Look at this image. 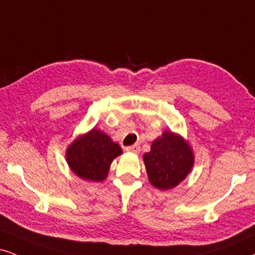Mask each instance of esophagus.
Wrapping results in <instances>:
<instances>
[{"mask_svg": "<svg viewBox=\"0 0 255 255\" xmlns=\"http://www.w3.org/2000/svg\"><path fill=\"white\" fill-rule=\"evenodd\" d=\"M126 150H127V151H130V153H135V154H137L138 151H140V146H138V144H133V146L126 147Z\"/></svg>", "mask_w": 255, "mask_h": 255, "instance_id": "esophagus-1", "label": "esophagus"}]
</instances>
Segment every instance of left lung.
<instances>
[{"instance_id":"8db88e82","label":"left lung","mask_w":255,"mask_h":255,"mask_svg":"<svg viewBox=\"0 0 255 255\" xmlns=\"http://www.w3.org/2000/svg\"><path fill=\"white\" fill-rule=\"evenodd\" d=\"M143 161L149 182L166 191L185 180L194 165V155L182 136L166 130L151 143Z\"/></svg>"}]
</instances>
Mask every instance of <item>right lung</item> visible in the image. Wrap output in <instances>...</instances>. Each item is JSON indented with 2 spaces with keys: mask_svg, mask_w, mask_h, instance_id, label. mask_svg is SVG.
<instances>
[{
  "mask_svg": "<svg viewBox=\"0 0 255 255\" xmlns=\"http://www.w3.org/2000/svg\"><path fill=\"white\" fill-rule=\"evenodd\" d=\"M122 149L104 131L93 128L73 141L66 153L67 162L77 176L100 182L107 178L109 167Z\"/></svg>",
  "mask_w": 255,
  "mask_h": 255,
  "instance_id": "1",
  "label": "right lung"
}]
</instances>
